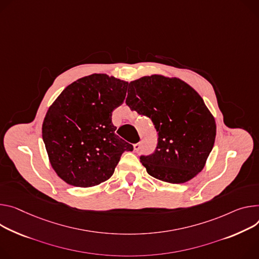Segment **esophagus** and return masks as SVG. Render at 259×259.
<instances>
[{
  "label": "esophagus",
  "mask_w": 259,
  "mask_h": 259,
  "mask_svg": "<svg viewBox=\"0 0 259 259\" xmlns=\"http://www.w3.org/2000/svg\"><path fill=\"white\" fill-rule=\"evenodd\" d=\"M140 147H142V145H140V143L134 144V145H133V150H134V152H138L139 149H140Z\"/></svg>",
  "instance_id": "obj_1"
}]
</instances>
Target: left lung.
I'll list each match as a JSON object with an SVG mask.
<instances>
[{
	"label": "left lung",
	"instance_id": "left-lung-1",
	"mask_svg": "<svg viewBox=\"0 0 259 259\" xmlns=\"http://www.w3.org/2000/svg\"><path fill=\"white\" fill-rule=\"evenodd\" d=\"M126 104L149 116L158 145L140 162L155 179L182 184L200 172L214 147L216 122L199 94L176 77L154 74L129 83Z\"/></svg>",
	"mask_w": 259,
	"mask_h": 259
}]
</instances>
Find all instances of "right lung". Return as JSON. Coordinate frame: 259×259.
I'll return each instance as SVG.
<instances>
[{
  "mask_svg": "<svg viewBox=\"0 0 259 259\" xmlns=\"http://www.w3.org/2000/svg\"><path fill=\"white\" fill-rule=\"evenodd\" d=\"M127 87V81L95 73L69 84L50 106L42 138L52 167L67 184L99 185L113 175L122 154L133 151L111 122Z\"/></svg>",
  "mask_w": 259,
  "mask_h": 259,
  "instance_id": "obj_1",
  "label": "right lung"
}]
</instances>
